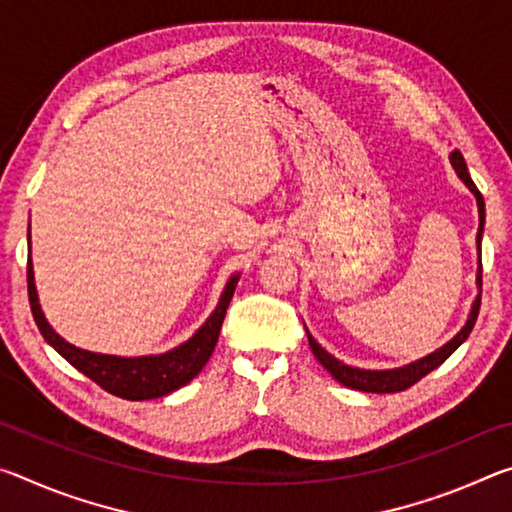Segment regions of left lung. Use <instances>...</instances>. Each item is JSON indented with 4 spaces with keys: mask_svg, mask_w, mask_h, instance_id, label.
Segmentation results:
<instances>
[{
    "mask_svg": "<svg viewBox=\"0 0 512 512\" xmlns=\"http://www.w3.org/2000/svg\"><path fill=\"white\" fill-rule=\"evenodd\" d=\"M452 164L458 176H461L463 183L472 189L474 196H476V203H479V232H476V244H479L481 250V235H483V221H485V205H483V196L476 185L472 183L470 173H467L465 167V160L463 155L454 151L452 153ZM483 280V264H479V284ZM479 309H481V293L476 296L474 300V307H472V314L467 318L465 327L458 332L452 341L443 348L436 350L429 357H424L420 361L411 363V366H404V368H397V370H359V368H350L341 363L339 359H334L332 354L325 352L320 345L314 341V336L307 332V339H309V348L314 352V357L320 361V366H323L329 375H332L336 381H341L343 386L354 388V391H363V393H400L406 391V388H411L413 384H418V381L429 375L431 370H436L440 363H445L452 354L456 352L458 345H461L467 336H470L472 327L476 323V316H479Z\"/></svg>",
    "mask_w": 512,
    "mask_h": 512,
    "instance_id": "1",
    "label": "left lung"
}]
</instances>
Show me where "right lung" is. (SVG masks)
Instances as JSON below:
<instances>
[{
	"instance_id": "1",
	"label": "right lung",
	"mask_w": 512,
	"mask_h": 512,
	"mask_svg": "<svg viewBox=\"0 0 512 512\" xmlns=\"http://www.w3.org/2000/svg\"><path fill=\"white\" fill-rule=\"evenodd\" d=\"M27 284H29V305L31 314L36 318V325L45 341L54 348L60 357L67 359L72 366L90 377L94 384H99L103 391L121 397V400H153V397L169 395L178 391L192 381L198 372L203 370L207 359L212 357L214 345L219 341V332L225 318V309H228L232 293L237 287V275L232 277L225 287L223 296L219 300V307L214 314L205 320V325L189 339L187 343L178 345L176 350L167 354H155V357H137V359H124V357H108V354H94L88 350H79L74 345L60 339V336L49 327V323L42 316L38 305L36 284H33V266L27 264Z\"/></svg>"
}]
</instances>
